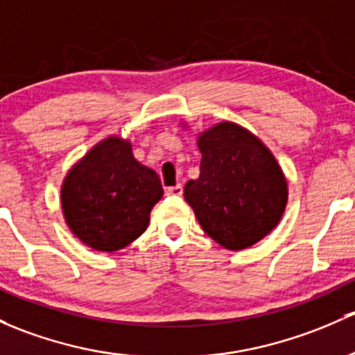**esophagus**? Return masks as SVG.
<instances>
[{
	"label": "esophagus",
	"instance_id": "obj_1",
	"mask_svg": "<svg viewBox=\"0 0 355 355\" xmlns=\"http://www.w3.org/2000/svg\"><path fill=\"white\" fill-rule=\"evenodd\" d=\"M165 193L170 197H180L182 193H184V187H182L180 184H177V185H173V187H166Z\"/></svg>",
	"mask_w": 355,
	"mask_h": 355
}]
</instances>
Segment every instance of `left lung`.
Here are the masks:
<instances>
[{
	"label": "left lung",
	"mask_w": 355,
	"mask_h": 355,
	"mask_svg": "<svg viewBox=\"0 0 355 355\" xmlns=\"http://www.w3.org/2000/svg\"><path fill=\"white\" fill-rule=\"evenodd\" d=\"M200 175L184 196L209 236L227 250H243L281 221L287 182L266 144L234 122L199 134Z\"/></svg>",
	"instance_id": "left-lung-1"
}]
</instances>
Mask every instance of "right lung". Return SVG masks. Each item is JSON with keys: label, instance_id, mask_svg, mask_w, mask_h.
<instances>
[{"label": "right lung", "instance_id": "obj_1", "mask_svg": "<svg viewBox=\"0 0 355 355\" xmlns=\"http://www.w3.org/2000/svg\"><path fill=\"white\" fill-rule=\"evenodd\" d=\"M162 196L159 177L134 158L130 141L110 136L68 171L61 187L62 214L85 245L112 253L146 231L149 212Z\"/></svg>", "mask_w": 355, "mask_h": 355}]
</instances>
